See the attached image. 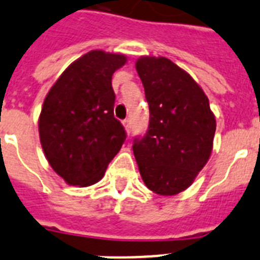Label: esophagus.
<instances>
[{
    "label": "esophagus",
    "instance_id": "1",
    "mask_svg": "<svg viewBox=\"0 0 260 260\" xmlns=\"http://www.w3.org/2000/svg\"><path fill=\"white\" fill-rule=\"evenodd\" d=\"M124 126H125V131L128 132V134H131V128H132V124H131V120L126 119L123 121Z\"/></svg>",
    "mask_w": 260,
    "mask_h": 260
}]
</instances>
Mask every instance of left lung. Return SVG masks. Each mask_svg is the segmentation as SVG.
<instances>
[{
    "label": "left lung",
    "instance_id": "obj_1",
    "mask_svg": "<svg viewBox=\"0 0 260 260\" xmlns=\"http://www.w3.org/2000/svg\"><path fill=\"white\" fill-rule=\"evenodd\" d=\"M136 71L149 105V125L134 140L135 159L151 191L176 195L210 159L216 120L199 84L171 60L143 56Z\"/></svg>",
    "mask_w": 260,
    "mask_h": 260
}]
</instances>
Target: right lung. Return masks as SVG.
I'll return each instance as SVG.
<instances>
[{
	"label": "right lung",
	"instance_id": "obj_1",
	"mask_svg": "<svg viewBox=\"0 0 260 260\" xmlns=\"http://www.w3.org/2000/svg\"><path fill=\"white\" fill-rule=\"evenodd\" d=\"M126 57L90 50L72 62L46 94L39 119L45 157L68 184L100 180L120 151L125 131L113 116L112 76Z\"/></svg>",
	"mask_w": 260,
	"mask_h": 260
}]
</instances>
